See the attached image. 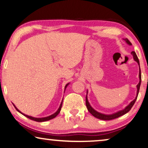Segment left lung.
Listing matches in <instances>:
<instances>
[{
	"label": "left lung",
	"mask_w": 148,
	"mask_h": 148,
	"mask_svg": "<svg viewBox=\"0 0 148 148\" xmlns=\"http://www.w3.org/2000/svg\"><path fill=\"white\" fill-rule=\"evenodd\" d=\"M124 40H125V42H127L128 45H132L131 42H130V40L127 39V38H125ZM131 53H132V55H133V57H134V59L137 62V63H138L139 67H140V61H139V59L138 58V56H137L136 53H135V51H132ZM139 78H140V82H139L138 84L137 85V95H136V98H135V99L133 100L128 105V106L126 107L125 109H124V110L119 111H117V112L115 113H113V114H111V115L103 114V113H101L99 112H98V111H95L93 108H92L91 106H90L89 103L88 101V99H87V96L86 95V99H85V103H86L87 108V110H88V111H89V113H91V114L92 115H93V116L96 117V118L99 119H102V120H111V119L117 118V117H120V116H121V115H123L124 114H125V113H127L128 111H130V110L132 109L133 106L134 105L135 102H136V101L137 99V97H138L139 91H140L141 81H142V75H141L140 67V71H139ZM87 92H88V91H87Z\"/></svg>",
	"instance_id": "1"
}]
</instances>
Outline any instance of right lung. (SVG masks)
I'll list each match as a JSON object with an SVG mask.
<instances>
[{
  "instance_id": "1",
  "label": "right lung",
  "mask_w": 148,
  "mask_h": 148,
  "mask_svg": "<svg viewBox=\"0 0 148 148\" xmlns=\"http://www.w3.org/2000/svg\"><path fill=\"white\" fill-rule=\"evenodd\" d=\"M69 83H67V84L65 85V89L67 88V87L68 86V85H69ZM63 100H62V101H61V105H60V106H59V109H58V110H57V111H56V112H55V113H53V114H52V115H49V116H48V117H41V118H37V117H32V116H29V115H25V114H24V113H23L22 112H21V111H19V110H18V109H17V108H16V106H14V104H13V106H14V108H15L16 110L17 111H18L19 113H21V114H23V115H25V117H27V118H29V119H31V120L35 121H38V122H42V121H46L50 120V119H53V118H55V117H56L57 115L59 114V112H60V111H61V110L62 104H63Z\"/></svg>"
}]
</instances>
